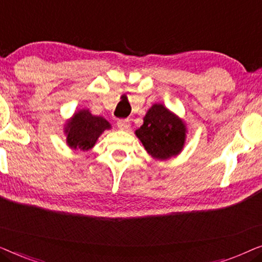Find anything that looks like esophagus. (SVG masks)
Returning a JSON list of instances; mask_svg holds the SVG:
<instances>
[{
	"label": "esophagus",
	"instance_id": "34e87169",
	"mask_svg": "<svg viewBox=\"0 0 262 262\" xmlns=\"http://www.w3.org/2000/svg\"><path fill=\"white\" fill-rule=\"evenodd\" d=\"M117 125H118V127L120 128V130H127V128L130 127V120H128V119H119L117 121Z\"/></svg>",
	"mask_w": 262,
	"mask_h": 262
}]
</instances>
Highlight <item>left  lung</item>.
<instances>
[{"mask_svg":"<svg viewBox=\"0 0 262 262\" xmlns=\"http://www.w3.org/2000/svg\"><path fill=\"white\" fill-rule=\"evenodd\" d=\"M143 120L144 123L135 134L154 159L167 160L181 152L186 125L180 118L161 103H155Z\"/></svg>","mask_w":262,"mask_h":262,"instance_id":"left-lung-1","label":"left lung"}]
</instances>
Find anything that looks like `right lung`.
I'll list each match as a JSON object with an SVG mask.
<instances>
[{
    "label": "right lung",
    "mask_w": 262,
    "mask_h": 262,
    "mask_svg": "<svg viewBox=\"0 0 262 262\" xmlns=\"http://www.w3.org/2000/svg\"><path fill=\"white\" fill-rule=\"evenodd\" d=\"M111 124L105 118L93 116L89 110H81L67 121V143L71 149L89 150L105 130H110Z\"/></svg>",
    "instance_id": "obj_1"
}]
</instances>
